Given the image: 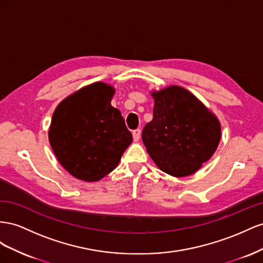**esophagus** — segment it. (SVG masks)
Instances as JSON below:
<instances>
[{"label": "esophagus", "instance_id": "obj_1", "mask_svg": "<svg viewBox=\"0 0 263 263\" xmlns=\"http://www.w3.org/2000/svg\"><path fill=\"white\" fill-rule=\"evenodd\" d=\"M132 136H133L134 142H138V141L140 140V137H141V130H140V129L134 130V131L132 132Z\"/></svg>", "mask_w": 263, "mask_h": 263}]
</instances>
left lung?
<instances>
[{
	"mask_svg": "<svg viewBox=\"0 0 263 263\" xmlns=\"http://www.w3.org/2000/svg\"><path fill=\"white\" fill-rule=\"evenodd\" d=\"M151 96L153 119L142 131L148 155L171 176L196 173L218 147L221 138L218 118L181 86L153 90Z\"/></svg>",
	"mask_w": 263,
	"mask_h": 263,
	"instance_id": "8db88e82",
	"label": "left lung"
}]
</instances>
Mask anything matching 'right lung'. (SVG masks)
Instances as JSON below:
<instances>
[{
    "instance_id": "add662e5",
    "label": "right lung",
    "mask_w": 263,
    "mask_h": 263,
    "mask_svg": "<svg viewBox=\"0 0 263 263\" xmlns=\"http://www.w3.org/2000/svg\"><path fill=\"white\" fill-rule=\"evenodd\" d=\"M116 89L97 81L61 101L54 111L48 140L58 162L84 182H98L114 171L132 134L117 108Z\"/></svg>"
}]
</instances>
